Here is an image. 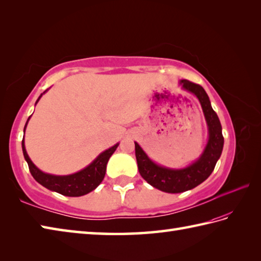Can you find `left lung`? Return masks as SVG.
Returning <instances> with one entry per match:
<instances>
[{"label": "left lung", "mask_w": 261, "mask_h": 261, "mask_svg": "<svg viewBox=\"0 0 261 261\" xmlns=\"http://www.w3.org/2000/svg\"><path fill=\"white\" fill-rule=\"evenodd\" d=\"M179 85L182 86V89L198 98L204 114L209 137L200 158L183 169H170L156 164L135 142V155L140 174L152 187L166 193L185 192L204 182L213 172L214 166L221 156L224 143L221 123L217 113L212 109L205 90L200 85L185 79L179 80Z\"/></svg>", "instance_id": "1"}]
</instances>
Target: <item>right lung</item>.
Returning a JSON list of instances; mask_svg holds the SVG:
<instances>
[{
  "instance_id": "right-lung-1",
  "label": "right lung",
  "mask_w": 261,
  "mask_h": 261,
  "mask_svg": "<svg viewBox=\"0 0 261 261\" xmlns=\"http://www.w3.org/2000/svg\"><path fill=\"white\" fill-rule=\"evenodd\" d=\"M45 91H48V89ZM43 94L40 95L38 100L36 101V105ZM30 117L28 118V121L30 119ZM28 121L23 132H25ZM118 145L119 143L115 144L111 148L103 150V152L98 155L88 166H86L85 169L80 170L79 172L69 175H54L49 174V173L42 172L33 164V162L29 158V155L27 153L24 145V137H23L22 140L23 155H24V159L29 165V170H30L33 178L36 179L38 183L41 184L42 187L66 196H82L91 192V191H94L98 185L101 183L103 177H105L108 160L111 159V156L113 155L116 148L118 147Z\"/></svg>"
}]
</instances>
